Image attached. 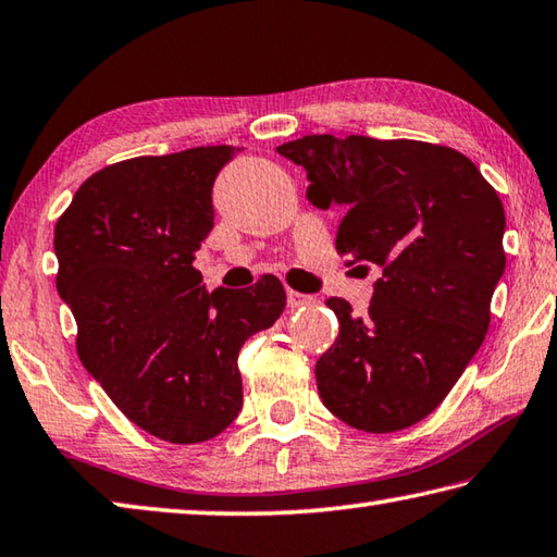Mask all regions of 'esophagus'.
Listing matches in <instances>:
<instances>
[{
  "mask_svg": "<svg viewBox=\"0 0 557 557\" xmlns=\"http://www.w3.org/2000/svg\"><path fill=\"white\" fill-rule=\"evenodd\" d=\"M313 305L311 295H301L297 289H287V307L289 309H299V307H309Z\"/></svg>",
  "mask_w": 557,
  "mask_h": 557,
  "instance_id": "1",
  "label": "esophagus"
}]
</instances>
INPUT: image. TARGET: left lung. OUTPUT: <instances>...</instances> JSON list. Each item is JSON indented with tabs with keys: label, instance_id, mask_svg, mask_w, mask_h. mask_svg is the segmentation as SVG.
<instances>
[{
	"label": "left lung",
	"instance_id": "left-lung-1",
	"mask_svg": "<svg viewBox=\"0 0 557 557\" xmlns=\"http://www.w3.org/2000/svg\"><path fill=\"white\" fill-rule=\"evenodd\" d=\"M307 170L311 205L346 209L336 250L382 277L366 317L326 299L338 338L317 360L319 397L368 433L426 419L487 336L507 265L504 207L478 165L448 146L305 136L277 148Z\"/></svg>",
	"mask_w": 557,
	"mask_h": 557
}]
</instances>
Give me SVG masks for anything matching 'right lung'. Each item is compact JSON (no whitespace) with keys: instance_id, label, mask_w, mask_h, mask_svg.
I'll use <instances>...</instances> for the list:
<instances>
[{"instance_id":"add662e5","label":"right lung","mask_w":557,"mask_h":557,"mask_svg":"<svg viewBox=\"0 0 557 557\" xmlns=\"http://www.w3.org/2000/svg\"><path fill=\"white\" fill-rule=\"evenodd\" d=\"M234 153L199 146L107 165L55 224V285L75 313L79 360L128 421L182 446L238 417V350L287 305L277 277L209 295L191 265L214 226L211 187Z\"/></svg>"}]
</instances>
